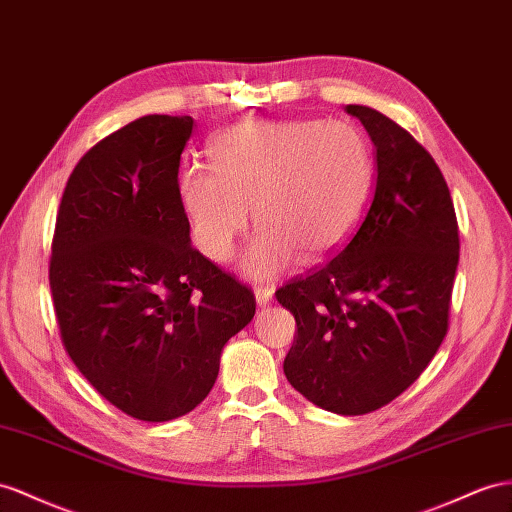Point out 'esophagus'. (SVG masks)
Here are the masks:
<instances>
[{
	"label": "esophagus",
	"mask_w": 512,
	"mask_h": 512,
	"mask_svg": "<svg viewBox=\"0 0 512 512\" xmlns=\"http://www.w3.org/2000/svg\"><path fill=\"white\" fill-rule=\"evenodd\" d=\"M272 294H274V290L270 285H255V298L259 305H268L272 300Z\"/></svg>",
	"instance_id": "34e87169"
}]
</instances>
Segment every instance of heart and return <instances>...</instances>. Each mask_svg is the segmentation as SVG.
I'll return each instance as SVG.
<instances>
[{
	"label": "heart",
	"instance_id": "obj_1",
	"mask_svg": "<svg viewBox=\"0 0 512 512\" xmlns=\"http://www.w3.org/2000/svg\"><path fill=\"white\" fill-rule=\"evenodd\" d=\"M209 166L181 175L179 192L194 240L218 264L231 259L248 207L259 229L242 268L272 279L329 255L357 227L374 183V155L344 121H251L209 144Z\"/></svg>",
	"mask_w": 512,
	"mask_h": 512
}]
</instances>
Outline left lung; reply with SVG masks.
I'll list each match as a JSON object with an SVG mask.
<instances>
[{"mask_svg": "<svg viewBox=\"0 0 512 512\" xmlns=\"http://www.w3.org/2000/svg\"><path fill=\"white\" fill-rule=\"evenodd\" d=\"M376 147V188L322 266L277 290L296 320L290 385L339 415H365L422 374L450 326L458 222L437 162L409 131L346 106Z\"/></svg>", "mask_w": 512, "mask_h": 512, "instance_id": "1", "label": "left lung"}]
</instances>
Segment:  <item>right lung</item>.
<instances>
[{"label":"right lung","instance_id":"obj_1","mask_svg":"<svg viewBox=\"0 0 512 512\" xmlns=\"http://www.w3.org/2000/svg\"><path fill=\"white\" fill-rule=\"evenodd\" d=\"M192 116L149 114L90 149L64 188L49 259L62 346L142 422L190 413L255 294L190 244L179 192Z\"/></svg>","mask_w":512,"mask_h":512}]
</instances>
